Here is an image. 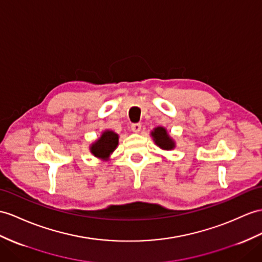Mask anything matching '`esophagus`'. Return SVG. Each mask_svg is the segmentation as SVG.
I'll list each match as a JSON object with an SVG mask.
<instances>
[{
  "mask_svg": "<svg viewBox=\"0 0 262 262\" xmlns=\"http://www.w3.org/2000/svg\"><path fill=\"white\" fill-rule=\"evenodd\" d=\"M131 129L133 132H140V130H141V124L140 123H132L131 124Z\"/></svg>",
  "mask_w": 262,
  "mask_h": 262,
  "instance_id": "1",
  "label": "esophagus"
}]
</instances>
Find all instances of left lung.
I'll return each mask as SVG.
<instances>
[{
	"instance_id": "1",
	"label": "left lung",
	"mask_w": 262,
	"mask_h": 262,
	"mask_svg": "<svg viewBox=\"0 0 262 262\" xmlns=\"http://www.w3.org/2000/svg\"><path fill=\"white\" fill-rule=\"evenodd\" d=\"M151 135L153 137V140H155V142L157 143V145L160 146L161 149L170 150V149L174 148V142L170 139V137L167 133V130H165L164 127H162V126L156 127Z\"/></svg>"
}]
</instances>
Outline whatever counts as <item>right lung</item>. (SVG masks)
<instances>
[{
    "label": "right lung",
    "instance_id": "obj_1",
    "mask_svg": "<svg viewBox=\"0 0 262 262\" xmlns=\"http://www.w3.org/2000/svg\"><path fill=\"white\" fill-rule=\"evenodd\" d=\"M119 137L113 131H105L102 133L101 138L91 146V152L97 158H107L110 153L117 148Z\"/></svg>",
    "mask_w": 262,
    "mask_h": 262
}]
</instances>
